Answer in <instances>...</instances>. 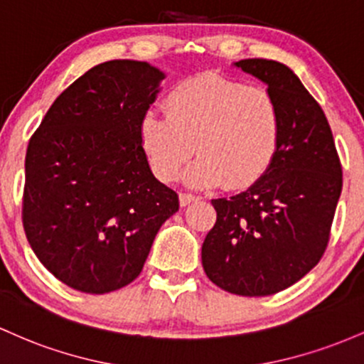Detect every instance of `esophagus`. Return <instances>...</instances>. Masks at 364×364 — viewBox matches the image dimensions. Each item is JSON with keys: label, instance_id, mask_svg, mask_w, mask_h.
Instances as JSON below:
<instances>
[{"label": "esophagus", "instance_id": "1", "mask_svg": "<svg viewBox=\"0 0 364 364\" xmlns=\"http://www.w3.org/2000/svg\"><path fill=\"white\" fill-rule=\"evenodd\" d=\"M196 196L194 194H189V193H181L178 194V201H181V206H187V204H191L193 201H196Z\"/></svg>", "mask_w": 364, "mask_h": 364}]
</instances>
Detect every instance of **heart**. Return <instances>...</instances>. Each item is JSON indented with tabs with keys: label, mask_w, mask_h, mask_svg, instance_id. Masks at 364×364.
<instances>
[{
	"label": "heart",
	"mask_w": 364,
	"mask_h": 364,
	"mask_svg": "<svg viewBox=\"0 0 364 364\" xmlns=\"http://www.w3.org/2000/svg\"><path fill=\"white\" fill-rule=\"evenodd\" d=\"M165 112H146L139 122V141L151 170L171 182L193 158L186 182L246 189L259 182L279 156L284 113L264 87L216 73H204L175 85Z\"/></svg>",
	"instance_id": "1"
}]
</instances>
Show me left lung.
Wrapping results in <instances>:
<instances>
[{
    "instance_id": "1",
    "label": "left lung",
    "mask_w": 364,
    "mask_h": 364,
    "mask_svg": "<svg viewBox=\"0 0 364 364\" xmlns=\"http://www.w3.org/2000/svg\"><path fill=\"white\" fill-rule=\"evenodd\" d=\"M279 101L284 139L255 186L213 199L216 222L203 242L208 279L237 296H272L301 280L323 256L342 191V165L323 109L284 63L237 61Z\"/></svg>"
}]
</instances>
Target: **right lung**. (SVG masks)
<instances>
[{
	"instance_id": "add662e5",
	"label": "right lung",
	"mask_w": 364,
	"mask_h": 364,
	"mask_svg": "<svg viewBox=\"0 0 364 364\" xmlns=\"http://www.w3.org/2000/svg\"><path fill=\"white\" fill-rule=\"evenodd\" d=\"M163 79L146 61L96 65L56 97L28 141L23 230L46 270L75 291L108 294L136 280L178 211L139 141Z\"/></svg>"
}]
</instances>
